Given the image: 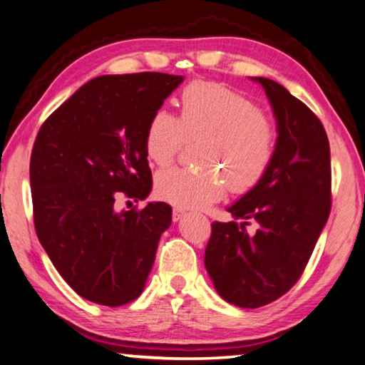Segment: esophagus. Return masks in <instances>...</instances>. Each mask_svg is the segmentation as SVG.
Returning a JSON list of instances; mask_svg holds the SVG:
<instances>
[{
	"mask_svg": "<svg viewBox=\"0 0 365 365\" xmlns=\"http://www.w3.org/2000/svg\"><path fill=\"white\" fill-rule=\"evenodd\" d=\"M184 217H186V212H184L182 209H174V210H173V220H174V222L182 220Z\"/></svg>",
	"mask_w": 365,
	"mask_h": 365,
	"instance_id": "esophagus-1",
	"label": "esophagus"
}]
</instances>
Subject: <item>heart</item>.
Here are the masks:
<instances>
[{
	"label": "heart",
	"mask_w": 365,
	"mask_h": 365,
	"mask_svg": "<svg viewBox=\"0 0 365 365\" xmlns=\"http://www.w3.org/2000/svg\"><path fill=\"white\" fill-rule=\"evenodd\" d=\"M179 120L158 108L148 120L145 151L150 161L166 166L182 140L200 138L195 168H168L158 173L156 194L182 209H199L225 192L247 191L265 176L274 158V130L252 100L214 82H192L179 97Z\"/></svg>",
	"instance_id": "heart-1"
}]
</instances>
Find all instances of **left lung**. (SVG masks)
I'll return each mask as SVG.
<instances>
[{
	"instance_id": "obj_1",
	"label": "left lung",
	"mask_w": 365,
	"mask_h": 365,
	"mask_svg": "<svg viewBox=\"0 0 365 365\" xmlns=\"http://www.w3.org/2000/svg\"><path fill=\"white\" fill-rule=\"evenodd\" d=\"M277 120L265 176L227 207L235 222H214L204 265L215 292L239 308H260L298 282L331 210V151L318 117L278 82L252 77ZM255 220V235L245 230Z\"/></svg>"
}]
</instances>
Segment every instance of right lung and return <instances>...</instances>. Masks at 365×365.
<instances>
[{
	"instance_id": "1",
	"label": "right lung",
	"mask_w": 365,
	"mask_h": 365,
	"mask_svg": "<svg viewBox=\"0 0 365 365\" xmlns=\"http://www.w3.org/2000/svg\"><path fill=\"white\" fill-rule=\"evenodd\" d=\"M182 81L161 72L95 77L44 121L34 141L36 234L68 287L92 303L117 308L138 298L171 225L166 202L117 212L115 199L123 192L145 200L151 192L145 130Z\"/></svg>"
}]
</instances>
